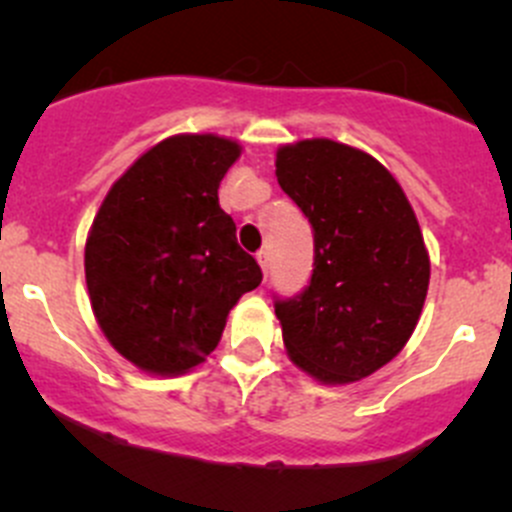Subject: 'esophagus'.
I'll return each instance as SVG.
<instances>
[{"label":"esophagus","mask_w":512,"mask_h":512,"mask_svg":"<svg viewBox=\"0 0 512 512\" xmlns=\"http://www.w3.org/2000/svg\"><path fill=\"white\" fill-rule=\"evenodd\" d=\"M257 265H260V270L267 275V267H270V252L267 250L257 252Z\"/></svg>","instance_id":"1"}]
</instances>
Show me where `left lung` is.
<instances>
[{"label": "left lung", "mask_w": 512, "mask_h": 512, "mask_svg": "<svg viewBox=\"0 0 512 512\" xmlns=\"http://www.w3.org/2000/svg\"><path fill=\"white\" fill-rule=\"evenodd\" d=\"M280 188L314 227L309 287L277 302L287 356L327 386L389 364L414 334L431 260L399 180L374 156L332 138L277 148Z\"/></svg>", "instance_id": "8db88e82"}]
</instances>
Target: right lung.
<instances>
[{
	"mask_svg": "<svg viewBox=\"0 0 512 512\" xmlns=\"http://www.w3.org/2000/svg\"><path fill=\"white\" fill-rule=\"evenodd\" d=\"M240 141L175 133L111 185L86 237L84 270L103 337L153 376L193 371L218 347L237 299L262 282L218 188Z\"/></svg>",
	"mask_w": 512,
	"mask_h": 512,
	"instance_id": "add662e5",
	"label": "right lung"
}]
</instances>
